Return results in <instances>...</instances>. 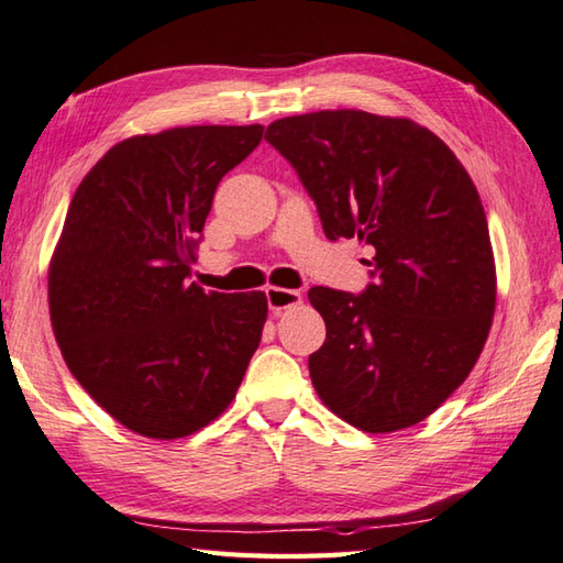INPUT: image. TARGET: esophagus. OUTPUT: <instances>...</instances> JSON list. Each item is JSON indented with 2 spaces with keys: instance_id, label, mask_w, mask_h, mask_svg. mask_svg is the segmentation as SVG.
<instances>
[{
  "instance_id": "1",
  "label": "esophagus",
  "mask_w": 563,
  "mask_h": 563,
  "mask_svg": "<svg viewBox=\"0 0 563 563\" xmlns=\"http://www.w3.org/2000/svg\"><path fill=\"white\" fill-rule=\"evenodd\" d=\"M266 300H268L271 312L278 314L283 310H290V307L300 305L302 295L290 288H275V285H271V288H266Z\"/></svg>"
}]
</instances>
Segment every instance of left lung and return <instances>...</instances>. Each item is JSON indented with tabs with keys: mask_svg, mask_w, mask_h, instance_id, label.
<instances>
[{
	"mask_svg": "<svg viewBox=\"0 0 563 563\" xmlns=\"http://www.w3.org/2000/svg\"><path fill=\"white\" fill-rule=\"evenodd\" d=\"M266 141L300 175L327 239L373 251L361 295L307 292L327 324L310 356L317 395L371 434L422 422L468 378L493 324L476 185L442 139L405 117L324 109L273 121Z\"/></svg>",
	"mask_w": 563,
	"mask_h": 563,
	"instance_id": "left-lung-1",
	"label": "left lung"
}]
</instances>
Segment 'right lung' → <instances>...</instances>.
<instances>
[{"label": "right lung", "instance_id": "add662e5", "mask_svg": "<svg viewBox=\"0 0 563 563\" xmlns=\"http://www.w3.org/2000/svg\"><path fill=\"white\" fill-rule=\"evenodd\" d=\"M261 136V124L131 136L73 195L48 268L53 334L75 380L141 437L217 420L258 349L266 295L205 292L187 275L219 180Z\"/></svg>", "mask_w": 563, "mask_h": 563}]
</instances>
